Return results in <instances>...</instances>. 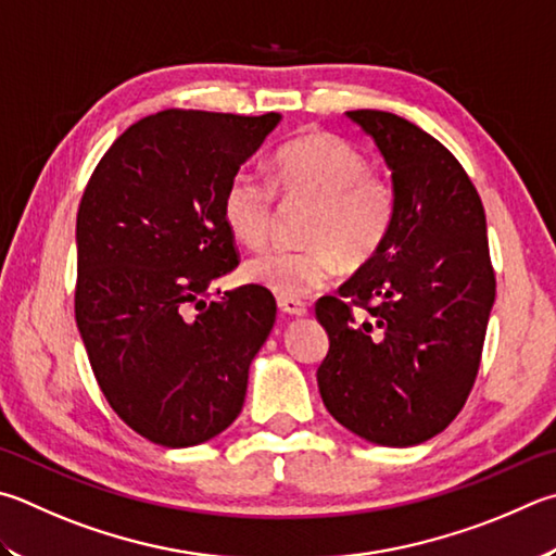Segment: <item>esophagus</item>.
Listing matches in <instances>:
<instances>
[{
	"instance_id": "1",
	"label": "esophagus",
	"mask_w": 556,
	"mask_h": 556,
	"mask_svg": "<svg viewBox=\"0 0 556 556\" xmlns=\"http://www.w3.org/2000/svg\"><path fill=\"white\" fill-rule=\"evenodd\" d=\"M277 306H279L281 313H287V316H306V313H308L304 301H299V299H285V296H279V299H277Z\"/></svg>"
}]
</instances>
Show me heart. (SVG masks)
I'll use <instances>...</instances> for the list:
<instances>
[{"mask_svg":"<svg viewBox=\"0 0 556 556\" xmlns=\"http://www.w3.org/2000/svg\"><path fill=\"white\" fill-rule=\"evenodd\" d=\"M277 191L308 201L306 248H271L245 265V279L285 299L326 287L342 262L362 267L387 245L399 216L393 181L367 169L357 146L326 130L289 140L271 160L269 179L240 169L226 185L220 214L248 248L267 243L277 218Z\"/></svg>","mask_w":556,"mask_h":556,"instance_id":"b5f03b06","label":"heart"}]
</instances>
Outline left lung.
Listing matches in <instances>:
<instances>
[{
  "instance_id": "left-lung-1",
  "label": "left lung",
  "mask_w": 556,
  "mask_h": 556,
  "mask_svg": "<svg viewBox=\"0 0 556 556\" xmlns=\"http://www.w3.org/2000/svg\"><path fill=\"white\" fill-rule=\"evenodd\" d=\"M348 116L387 160L399 216L379 255L336 296L318 299L330 340L318 391L355 435L387 447L420 445L457 418L479 375L496 299L486 214L440 140L389 111ZM355 307L368 318L357 319Z\"/></svg>"
}]
</instances>
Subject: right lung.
I'll use <instances>...</instances> for the list:
<instances>
[{"label": "right lung", "instance_id": "right-lung-1", "mask_svg": "<svg viewBox=\"0 0 556 556\" xmlns=\"http://www.w3.org/2000/svg\"><path fill=\"white\" fill-rule=\"evenodd\" d=\"M279 118L157 111L114 140L79 201V336L109 406L155 445L224 432L275 326L265 287L206 299L240 262L220 214L226 185Z\"/></svg>", "mask_w": 556, "mask_h": 556}]
</instances>
